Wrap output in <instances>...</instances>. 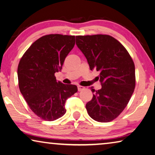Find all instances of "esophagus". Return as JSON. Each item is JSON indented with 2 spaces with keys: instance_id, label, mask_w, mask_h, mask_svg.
<instances>
[{
  "instance_id": "esophagus-1",
  "label": "esophagus",
  "mask_w": 155,
  "mask_h": 155,
  "mask_svg": "<svg viewBox=\"0 0 155 155\" xmlns=\"http://www.w3.org/2000/svg\"><path fill=\"white\" fill-rule=\"evenodd\" d=\"M84 89H85V87H84L81 86V85H78V90L79 91V92H80V91H82V90H83Z\"/></svg>"
}]
</instances>
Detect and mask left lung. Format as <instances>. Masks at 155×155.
<instances>
[{"mask_svg":"<svg viewBox=\"0 0 155 155\" xmlns=\"http://www.w3.org/2000/svg\"><path fill=\"white\" fill-rule=\"evenodd\" d=\"M76 44L91 70L99 71L101 89L94 90L87 103L89 116L99 122H110L127 106L135 87L134 63L128 51L112 36L106 34L77 36Z\"/></svg>","mask_w":155,"mask_h":155,"instance_id":"left-lung-1","label":"left lung"}]
</instances>
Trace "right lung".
Segmentation results:
<instances>
[{
	"label": "right lung",
	"mask_w": 155,
	"mask_h": 155,
	"mask_svg": "<svg viewBox=\"0 0 155 155\" xmlns=\"http://www.w3.org/2000/svg\"><path fill=\"white\" fill-rule=\"evenodd\" d=\"M75 45V36L48 34L31 44L18 66L19 89L29 108L41 119L54 121L65 114L66 100L78 91L75 85L56 79L65 58Z\"/></svg>",
	"instance_id": "1"
}]
</instances>
